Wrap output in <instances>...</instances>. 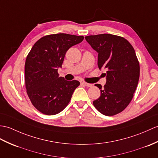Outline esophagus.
<instances>
[{"mask_svg":"<svg viewBox=\"0 0 158 158\" xmlns=\"http://www.w3.org/2000/svg\"><path fill=\"white\" fill-rule=\"evenodd\" d=\"M81 85H83L84 86H86V87H91V86H92V84L87 83L85 81H81Z\"/></svg>","mask_w":158,"mask_h":158,"instance_id":"esophagus-1","label":"esophagus"}]
</instances>
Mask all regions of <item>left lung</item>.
<instances>
[{
	"instance_id": "1",
	"label": "left lung",
	"mask_w": 158,
	"mask_h": 158,
	"mask_svg": "<svg viewBox=\"0 0 158 158\" xmlns=\"http://www.w3.org/2000/svg\"><path fill=\"white\" fill-rule=\"evenodd\" d=\"M98 53L99 69H106V83L100 89V97L93 102L98 110L113 116L129 104L137 86L140 67L133 47L124 38L104 34L85 37Z\"/></svg>"
}]
</instances>
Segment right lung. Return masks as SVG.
I'll return each mask as SVG.
<instances>
[{"label":"right lung","instance_id":"1","mask_svg":"<svg viewBox=\"0 0 158 158\" xmlns=\"http://www.w3.org/2000/svg\"><path fill=\"white\" fill-rule=\"evenodd\" d=\"M83 36L57 34L44 36L35 43L25 64L27 94L34 107L46 115L60 112L70 102L80 83L59 77L65 54L78 44Z\"/></svg>","mask_w":158,"mask_h":158}]
</instances>
